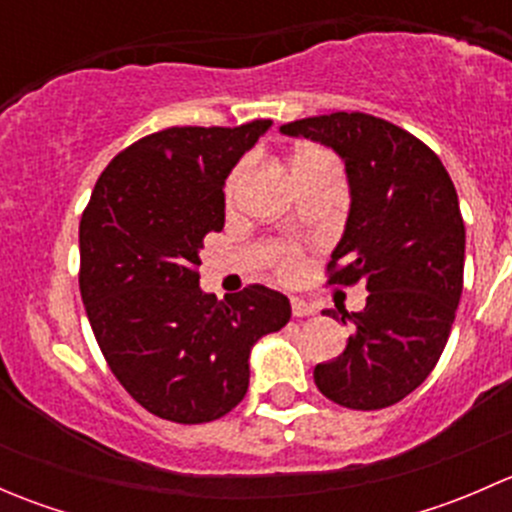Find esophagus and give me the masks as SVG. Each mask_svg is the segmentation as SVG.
Masks as SVG:
<instances>
[{
	"mask_svg": "<svg viewBox=\"0 0 512 512\" xmlns=\"http://www.w3.org/2000/svg\"><path fill=\"white\" fill-rule=\"evenodd\" d=\"M317 312V307L309 302H304L302 297H292V314L294 317H309V314Z\"/></svg>",
	"mask_w": 512,
	"mask_h": 512,
	"instance_id": "esophagus-1",
	"label": "esophagus"
}]
</instances>
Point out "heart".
Wrapping results in <instances>:
<instances>
[{"instance_id": "b5f03b06", "label": "heart", "mask_w": 512, "mask_h": 512, "mask_svg": "<svg viewBox=\"0 0 512 512\" xmlns=\"http://www.w3.org/2000/svg\"><path fill=\"white\" fill-rule=\"evenodd\" d=\"M324 160H332V156H329L324 148H317V146L299 148L292 158L294 175L302 173V170H307V168H312V165L324 163ZM242 173H245V163L235 165V168H232V173L227 175V180H225V198L227 200H232V195H235L237 185H240V180H242ZM272 267H275V272L280 277L292 280V277H297L304 267L302 252H299L294 245H277L275 250H272Z\"/></svg>"}]
</instances>
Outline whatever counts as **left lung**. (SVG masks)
I'll use <instances>...</instances> for the list:
<instances>
[{
  "label": "left lung",
  "mask_w": 512,
  "mask_h": 512,
  "mask_svg": "<svg viewBox=\"0 0 512 512\" xmlns=\"http://www.w3.org/2000/svg\"><path fill=\"white\" fill-rule=\"evenodd\" d=\"M282 133L344 158L352 210L327 285L369 292L364 312H344L347 349L314 366V384L347 409H386L431 374L461 302L466 225L453 180L414 133L369 113L299 118Z\"/></svg>",
  "instance_id": "obj_1"
}]
</instances>
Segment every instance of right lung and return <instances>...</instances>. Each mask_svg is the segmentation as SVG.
<instances>
[{
	"instance_id": "1",
	"label": "right lung",
	"mask_w": 512,
	"mask_h": 512,
	"mask_svg": "<svg viewBox=\"0 0 512 512\" xmlns=\"http://www.w3.org/2000/svg\"><path fill=\"white\" fill-rule=\"evenodd\" d=\"M270 128L173 126L123 148L79 225V289L108 369L153 416L208 423L247 394L252 344L289 322V299L247 285L218 302L200 282L205 235L225 225L232 165Z\"/></svg>"
}]
</instances>
